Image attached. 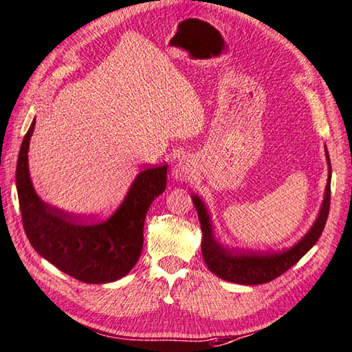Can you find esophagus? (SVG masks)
<instances>
[{
	"instance_id": "34e87169",
	"label": "esophagus",
	"mask_w": 352,
	"mask_h": 352,
	"mask_svg": "<svg viewBox=\"0 0 352 352\" xmlns=\"http://www.w3.org/2000/svg\"><path fill=\"white\" fill-rule=\"evenodd\" d=\"M173 175L176 179H187L191 175V164L188 162V159H181L173 168Z\"/></svg>"
}]
</instances>
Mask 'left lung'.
Listing matches in <instances>:
<instances>
[{"mask_svg":"<svg viewBox=\"0 0 352 352\" xmlns=\"http://www.w3.org/2000/svg\"><path fill=\"white\" fill-rule=\"evenodd\" d=\"M328 165H329V179L327 185V193L322 205L320 214L317 217L313 228L308 231L302 241L294 245L293 248L282 253H254V251H245V253H236L223 248L219 245L211 233V225L208 221L207 211L204 208V204L197 196H193V204L197 211L199 222L202 228V254L204 261L207 263L211 273L223 280L242 283V285H261L267 283L276 277L282 276L285 271H288L293 265H296L300 258L314 247V243L319 241L323 233L324 223L329 214L331 204V162L329 155L327 151Z\"/></svg>","mask_w":352,"mask_h":352,"instance_id":"left-lung-1","label":"left lung"}]
</instances>
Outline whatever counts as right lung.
<instances>
[{"label": "right lung", "instance_id": "obj_1", "mask_svg": "<svg viewBox=\"0 0 352 352\" xmlns=\"http://www.w3.org/2000/svg\"><path fill=\"white\" fill-rule=\"evenodd\" d=\"M35 121L25 133L16 162V190L23 227L38 254L63 273L85 283L121 279L142 251L144 222L150 205L167 187V165L139 173L116 213L95 221L44 204L29 177L28 150Z\"/></svg>", "mask_w": 352, "mask_h": 352}]
</instances>
